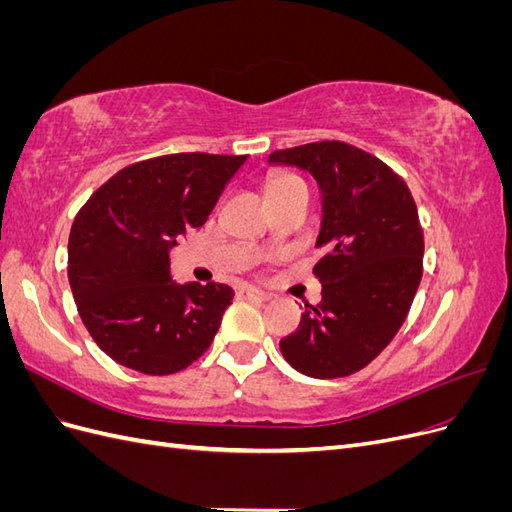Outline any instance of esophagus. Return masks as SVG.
<instances>
[{
    "label": "esophagus",
    "instance_id": "1",
    "mask_svg": "<svg viewBox=\"0 0 512 512\" xmlns=\"http://www.w3.org/2000/svg\"><path fill=\"white\" fill-rule=\"evenodd\" d=\"M239 297L250 299V301H269L271 294L260 290V288H254V286H243V288H239Z\"/></svg>",
    "mask_w": 512,
    "mask_h": 512
}]
</instances>
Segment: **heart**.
Returning a JSON list of instances; mask_svg holds the SVG:
<instances>
[{
	"mask_svg": "<svg viewBox=\"0 0 512 512\" xmlns=\"http://www.w3.org/2000/svg\"><path fill=\"white\" fill-rule=\"evenodd\" d=\"M297 185H303V181L297 179V177H292V175H280V177L271 179L269 194L271 192H282V190H288V188H297Z\"/></svg>",
	"mask_w": 512,
	"mask_h": 512,
	"instance_id": "obj_1",
	"label": "heart"
}]
</instances>
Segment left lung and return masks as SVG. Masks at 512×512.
I'll use <instances>...</instances> for the list:
<instances>
[{
	"instance_id": "obj_1",
	"label": "left lung",
	"mask_w": 512,
	"mask_h": 512,
	"mask_svg": "<svg viewBox=\"0 0 512 512\" xmlns=\"http://www.w3.org/2000/svg\"><path fill=\"white\" fill-rule=\"evenodd\" d=\"M297 166L322 194L314 267L322 301L305 305L299 329L280 342L309 378H344L369 365L404 324L423 277V228L406 181L371 153L322 141L269 156Z\"/></svg>"
}]
</instances>
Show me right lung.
<instances>
[{
	"instance_id": "1",
	"label": "right lung",
	"mask_w": 512,
	"mask_h": 512,
	"mask_svg": "<svg viewBox=\"0 0 512 512\" xmlns=\"http://www.w3.org/2000/svg\"><path fill=\"white\" fill-rule=\"evenodd\" d=\"M247 156L175 153L126 166L74 218L68 280L94 342L123 367L168 376L203 356L235 290L177 284L170 250L203 226Z\"/></svg>"
}]
</instances>
